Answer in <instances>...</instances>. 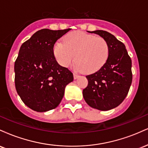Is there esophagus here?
<instances>
[{"instance_id": "obj_1", "label": "esophagus", "mask_w": 148, "mask_h": 148, "mask_svg": "<svg viewBox=\"0 0 148 148\" xmlns=\"http://www.w3.org/2000/svg\"><path fill=\"white\" fill-rule=\"evenodd\" d=\"M79 75H78V74H75V73H74V79H77V78H79Z\"/></svg>"}]
</instances>
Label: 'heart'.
<instances>
[{
	"label": "heart",
	"mask_w": 148,
	"mask_h": 148,
	"mask_svg": "<svg viewBox=\"0 0 148 148\" xmlns=\"http://www.w3.org/2000/svg\"><path fill=\"white\" fill-rule=\"evenodd\" d=\"M53 54L57 62L65 67L72 63L76 55V69L93 73L99 70L108 60L110 47L103 37L76 31L68 34L63 42H56Z\"/></svg>",
	"instance_id": "b5f03b06"
}]
</instances>
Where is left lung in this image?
Returning a JSON list of instances; mask_svg holds the SVG:
<instances>
[{"label": "left lung", "instance_id": "obj_1", "mask_svg": "<svg viewBox=\"0 0 148 148\" xmlns=\"http://www.w3.org/2000/svg\"><path fill=\"white\" fill-rule=\"evenodd\" d=\"M90 33L108 42L110 54L99 70L86 76L88 84L83 90V96L92 108L108 111L119 106L128 94L132 82V60L125 45L113 35L101 30Z\"/></svg>", "mask_w": 148, "mask_h": 148}]
</instances>
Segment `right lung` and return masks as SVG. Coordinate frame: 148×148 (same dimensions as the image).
<instances>
[{
	"mask_svg": "<svg viewBox=\"0 0 148 148\" xmlns=\"http://www.w3.org/2000/svg\"><path fill=\"white\" fill-rule=\"evenodd\" d=\"M70 30L42 29L23 42L14 62V82L23 102L33 111L45 112L58 106L73 74L58 63L53 47Z\"/></svg>",
	"mask_w": 148,
	"mask_h": 148,
	"instance_id": "add662e5",
	"label": "right lung"
}]
</instances>
